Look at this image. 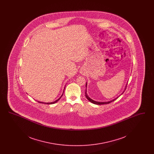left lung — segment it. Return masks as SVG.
<instances>
[{
    "instance_id": "left-lung-1",
    "label": "left lung",
    "mask_w": 154,
    "mask_h": 154,
    "mask_svg": "<svg viewBox=\"0 0 154 154\" xmlns=\"http://www.w3.org/2000/svg\"><path fill=\"white\" fill-rule=\"evenodd\" d=\"M126 85H127V84L126 85ZM87 83L86 82V89H87ZM126 87L125 88V90L126 89ZM124 91H123V92L120 95H121L124 92ZM118 96V97H117L116 98H115L114 99H112V100H110V101H108V102H96V101H95V100H92V99H91L89 96H88V94H87V89H86V91H85V96H86V97H87V99H88V100L90 102L92 103H94V104H97V105H100V104H109V103H110L112 102H113V101H114L115 100H116L117 99L118 97L119 96Z\"/></svg>"
}]
</instances>
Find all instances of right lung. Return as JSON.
<instances>
[{"instance_id": "right-lung-1", "label": "right lung", "mask_w": 154, "mask_h": 154, "mask_svg": "<svg viewBox=\"0 0 154 154\" xmlns=\"http://www.w3.org/2000/svg\"><path fill=\"white\" fill-rule=\"evenodd\" d=\"M65 88H64V89H65ZM64 91V90H63ZM63 92H64V91H63ZM63 94H62V95H61V96L58 99H57V100H55V101H54V102H50V103H44L42 102H39V101H38V102L40 103H44V104H54V103H55L57 102L58 100H59V99L61 98V97L63 95Z\"/></svg>"}]
</instances>
